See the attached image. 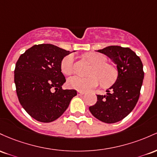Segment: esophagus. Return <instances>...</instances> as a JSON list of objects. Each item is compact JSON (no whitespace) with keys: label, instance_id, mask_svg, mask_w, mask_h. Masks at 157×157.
<instances>
[{"label":"esophagus","instance_id":"obj_1","mask_svg":"<svg viewBox=\"0 0 157 157\" xmlns=\"http://www.w3.org/2000/svg\"><path fill=\"white\" fill-rule=\"evenodd\" d=\"M77 94H78V96H83V95L85 94V93L82 92V91H78Z\"/></svg>","mask_w":157,"mask_h":157}]
</instances>
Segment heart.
I'll return each mask as SVG.
<instances>
[{"mask_svg": "<svg viewBox=\"0 0 157 157\" xmlns=\"http://www.w3.org/2000/svg\"><path fill=\"white\" fill-rule=\"evenodd\" d=\"M87 59L93 64L90 70L89 76L74 75L68 79L70 87L78 91H87L97 87L101 82L104 87H108L115 82L117 78V70L114 65L107 63V58L98 52H89ZM73 54L66 56L61 62V70L64 75H71L74 72Z\"/></svg>", "mask_w": 157, "mask_h": 157, "instance_id": "heart-1", "label": "heart"}]
</instances>
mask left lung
<instances>
[{
	"instance_id": "left-lung-1",
	"label": "left lung",
	"mask_w": 157,
	"mask_h": 157,
	"mask_svg": "<svg viewBox=\"0 0 157 157\" xmlns=\"http://www.w3.org/2000/svg\"><path fill=\"white\" fill-rule=\"evenodd\" d=\"M98 52L115 63L118 77L106 95H97V101L89 110L98 120L115 123L126 117L138 101L144 78L143 65L140 58L128 47L109 46Z\"/></svg>"
}]
</instances>
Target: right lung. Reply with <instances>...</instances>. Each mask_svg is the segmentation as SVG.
<instances>
[{
  "mask_svg": "<svg viewBox=\"0 0 157 157\" xmlns=\"http://www.w3.org/2000/svg\"><path fill=\"white\" fill-rule=\"evenodd\" d=\"M70 51L50 44L34 45L19 57L15 81L19 102L30 117L40 122H51L64 113L75 90H64L66 82L61 62Z\"/></svg>",
  "mask_w": 157,
  "mask_h": 157,
  "instance_id": "add662e5",
  "label": "right lung"
}]
</instances>
